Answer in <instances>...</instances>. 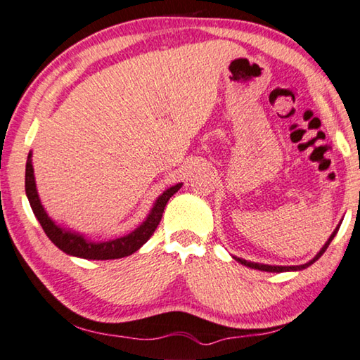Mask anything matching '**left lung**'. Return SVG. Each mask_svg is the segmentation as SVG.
<instances>
[{"instance_id": "left-lung-1", "label": "left lung", "mask_w": 360, "mask_h": 360, "mask_svg": "<svg viewBox=\"0 0 360 360\" xmlns=\"http://www.w3.org/2000/svg\"><path fill=\"white\" fill-rule=\"evenodd\" d=\"M343 221V219H342ZM342 224V223H340ZM340 224L337 226L335 229H333V232L330 234V237L327 238V242L323 245V248H321L318 253H316V256L313 257L311 261H308V262H305V264H302V266H269V264H259V262H251V261H247V259H242V257H237V256H232L234 257V259L237 261V262H240L242 266H247V267H250V269H255V270H262V272H276V274H280V272H297V270H304V269H307V267H310L313 262H316L321 256L324 255V251L327 250V247H329L330 245V242L333 240V237L337 236V232H338V229H340Z\"/></svg>"}]
</instances>
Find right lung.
Wrapping results in <instances>:
<instances>
[{"mask_svg":"<svg viewBox=\"0 0 360 360\" xmlns=\"http://www.w3.org/2000/svg\"><path fill=\"white\" fill-rule=\"evenodd\" d=\"M184 184H176L174 186L167 188L166 191L158 196L153 207H151L147 218L137 226V228L126 234L123 237L112 238V240L104 242H94L91 238L85 237L77 231H72L65 228L58 223H55L49 213L44 209V205L39 199L36 188V179H34V169H33V151L28 153L27 160V169H25V193L30 200L31 210H33L37 221L42 226L44 232L52 240L55 247H58L63 253L69 256L82 257V259H93V261H107V259H120V257H126L147 243L148 238L153 236L155 229L161 221L164 207H166L167 200L174 196V194L180 190Z\"/></svg>","mask_w":360,"mask_h":360,"instance_id":"right-lung-1","label":"right lung"}]
</instances>
